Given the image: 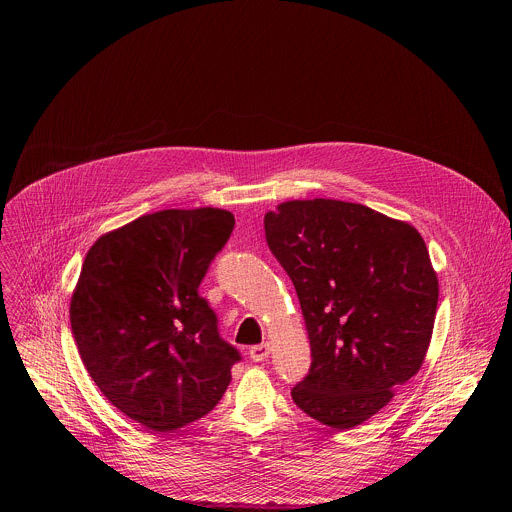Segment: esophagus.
Wrapping results in <instances>:
<instances>
[{
  "label": "esophagus",
  "instance_id": "obj_1",
  "mask_svg": "<svg viewBox=\"0 0 512 512\" xmlns=\"http://www.w3.org/2000/svg\"><path fill=\"white\" fill-rule=\"evenodd\" d=\"M269 352H271L269 342H261V344H255V346L249 348V356H251V360H255V362L265 360V358L269 356Z\"/></svg>",
  "mask_w": 512,
  "mask_h": 512
}]
</instances>
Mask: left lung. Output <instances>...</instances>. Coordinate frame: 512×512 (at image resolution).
Instances as JSON below:
<instances>
[{
  "label": "left lung",
  "mask_w": 512,
  "mask_h": 512,
  "mask_svg": "<svg viewBox=\"0 0 512 512\" xmlns=\"http://www.w3.org/2000/svg\"><path fill=\"white\" fill-rule=\"evenodd\" d=\"M265 239L294 281L312 348L291 399L334 429L371 419L431 342L440 285L423 237L364 204L314 198L267 212Z\"/></svg>",
  "instance_id": "obj_1"
}]
</instances>
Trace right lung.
Here are the masks:
<instances>
[{
    "instance_id": "add662e5",
    "label": "right lung",
    "mask_w": 512,
    "mask_h": 512,
    "mask_svg": "<svg viewBox=\"0 0 512 512\" xmlns=\"http://www.w3.org/2000/svg\"><path fill=\"white\" fill-rule=\"evenodd\" d=\"M235 216L168 208L105 233L70 300V328L101 393L139 425L172 433L221 401L241 360L198 296Z\"/></svg>"
}]
</instances>
